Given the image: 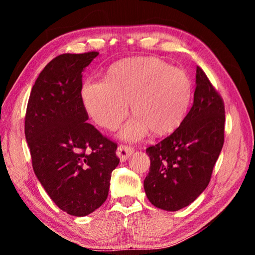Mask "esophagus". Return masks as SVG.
Here are the masks:
<instances>
[{
	"label": "esophagus",
	"instance_id": "1",
	"mask_svg": "<svg viewBox=\"0 0 255 255\" xmlns=\"http://www.w3.org/2000/svg\"><path fill=\"white\" fill-rule=\"evenodd\" d=\"M116 154H117V156L119 157L120 161L125 162V161H127L128 157L132 154V148L128 147V146H125V145H120L117 148V152H116Z\"/></svg>",
	"mask_w": 255,
	"mask_h": 255
}]
</instances>
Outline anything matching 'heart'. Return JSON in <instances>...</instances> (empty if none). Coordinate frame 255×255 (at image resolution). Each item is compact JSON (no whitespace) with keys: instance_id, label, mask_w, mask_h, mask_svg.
Masks as SVG:
<instances>
[{"instance_id":"1","label":"heart","mask_w":255,"mask_h":255,"mask_svg":"<svg viewBox=\"0 0 255 255\" xmlns=\"http://www.w3.org/2000/svg\"><path fill=\"white\" fill-rule=\"evenodd\" d=\"M83 106L93 122L106 129L117 128L128 114L136 116L120 137L138 140L147 135L174 131L187 116L192 83L187 73L155 57L124 59L111 65L105 81H86L82 86Z\"/></svg>"}]
</instances>
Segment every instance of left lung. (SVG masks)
<instances>
[{"label": "left lung", "instance_id": "1", "mask_svg": "<svg viewBox=\"0 0 255 255\" xmlns=\"http://www.w3.org/2000/svg\"><path fill=\"white\" fill-rule=\"evenodd\" d=\"M224 127L223 99L197 66L191 109L173 133L146 149L150 166L144 189L150 204L176 211L201 195L222 152Z\"/></svg>", "mask_w": 255, "mask_h": 255}]
</instances>
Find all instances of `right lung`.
<instances>
[{
    "label": "right lung",
    "instance_id": "obj_1",
    "mask_svg": "<svg viewBox=\"0 0 255 255\" xmlns=\"http://www.w3.org/2000/svg\"><path fill=\"white\" fill-rule=\"evenodd\" d=\"M98 55L63 54L47 64L32 86L24 120L34 174L55 205L76 217L107 200L119 164L117 144L86 123L81 98L82 73Z\"/></svg>",
    "mask_w": 255,
    "mask_h": 255
}]
</instances>
